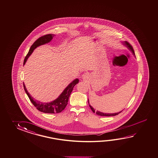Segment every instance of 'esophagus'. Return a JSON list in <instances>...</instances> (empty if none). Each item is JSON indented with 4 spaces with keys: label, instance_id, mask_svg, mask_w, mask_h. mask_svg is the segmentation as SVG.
I'll return each mask as SVG.
<instances>
[{
    "label": "esophagus",
    "instance_id": "esophagus-1",
    "mask_svg": "<svg viewBox=\"0 0 158 158\" xmlns=\"http://www.w3.org/2000/svg\"><path fill=\"white\" fill-rule=\"evenodd\" d=\"M82 77L84 80H86L89 78V74L87 73H85L84 74H82Z\"/></svg>",
    "mask_w": 158,
    "mask_h": 158
}]
</instances>
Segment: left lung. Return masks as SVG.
I'll return each instance as SVG.
<instances>
[{"mask_svg":"<svg viewBox=\"0 0 158 158\" xmlns=\"http://www.w3.org/2000/svg\"><path fill=\"white\" fill-rule=\"evenodd\" d=\"M124 44L126 46V47L130 49V50H131L132 53L133 54V55H135V52H134V50H133V47L128 42H127V41H125V42H124ZM88 102H89V99H88ZM89 106H90V108L92 110V111L94 112V113H95V109H94L93 108V107L91 106V105L89 104ZM122 111H120V112H118V113H102V112H100V111H97L96 112V114L97 115H100V116H106V117H110V116H115V115H117L119 113H121Z\"/></svg>","mask_w":158,"mask_h":158,"instance_id":"obj_1","label":"left lung"}]
</instances>
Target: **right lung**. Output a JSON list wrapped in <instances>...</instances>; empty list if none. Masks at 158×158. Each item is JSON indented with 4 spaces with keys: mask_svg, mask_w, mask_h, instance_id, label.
Listing matches in <instances>:
<instances>
[{
    "mask_svg": "<svg viewBox=\"0 0 158 158\" xmlns=\"http://www.w3.org/2000/svg\"><path fill=\"white\" fill-rule=\"evenodd\" d=\"M54 36V34L45 35L41 37H39L37 40L35 41L34 43L31 45L28 54L25 57V60L23 62V65H25V63L27 61L28 57L33 52V51L34 50L35 48H36L39 46H40L41 45L48 43L52 40ZM78 82H79V80L77 78L73 81L71 83L68 85V86L65 88L57 99L50 102H42L35 100L32 96H31L30 94L28 93V91H27L24 83H23V87H24L25 92L27 94L31 102L33 104V105H34L38 110L45 113H58L63 111L65 108V106L68 104V99L71 95V93H72L74 86L78 84Z\"/></svg>",
    "mask_w": 158,
    "mask_h": 158,
    "instance_id": "1",
    "label": "right lung"
}]
</instances>
